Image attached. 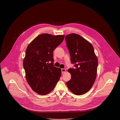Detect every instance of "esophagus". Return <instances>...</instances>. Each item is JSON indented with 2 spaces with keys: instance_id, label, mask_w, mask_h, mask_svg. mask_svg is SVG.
<instances>
[{
  "instance_id": "obj_1",
  "label": "esophagus",
  "mask_w": 120,
  "mask_h": 120,
  "mask_svg": "<svg viewBox=\"0 0 120 120\" xmlns=\"http://www.w3.org/2000/svg\"><path fill=\"white\" fill-rule=\"evenodd\" d=\"M61 72H65V71H66V69L62 68V69H61Z\"/></svg>"
}]
</instances>
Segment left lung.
<instances>
[{
	"label": "left lung",
	"mask_w": 120,
	"mask_h": 120,
	"mask_svg": "<svg viewBox=\"0 0 120 120\" xmlns=\"http://www.w3.org/2000/svg\"><path fill=\"white\" fill-rule=\"evenodd\" d=\"M65 40L71 62L75 67L68 70L71 79L66 82V85L73 94L82 95L89 91L95 82L98 59L92 45L79 35H67Z\"/></svg>",
	"instance_id": "8db88e82"
}]
</instances>
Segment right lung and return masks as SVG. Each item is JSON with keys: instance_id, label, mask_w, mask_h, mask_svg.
<instances>
[{"instance_id": "right-lung-1", "label": "right lung", "mask_w": 120, "mask_h": 120, "mask_svg": "<svg viewBox=\"0 0 120 120\" xmlns=\"http://www.w3.org/2000/svg\"><path fill=\"white\" fill-rule=\"evenodd\" d=\"M64 36L43 34L27 47L23 60L26 78L32 89L38 94L45 95L51 92L61 77V69L54 66L53 52Z\"/></svg>"}]
</instances>
